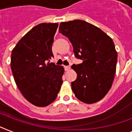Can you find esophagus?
Returning <instances> with one entry per match:
<instances>
[{
    "instance_id": "esophagus-1",
    "label": "esophagus",
    "mask_w": 132,
    "mask_h": 132,
    "mask_svg": "<svg viewBox=\"0 0 132 132\" xmlns=\"http://www.w3.org/2000/svg\"><path fill=\"white\" fill-rule=\"evenodd\" d=\"M64 68H65V71H68L70 69L71 67L70 66H64Z\"/></svg>"
}]
</instances>
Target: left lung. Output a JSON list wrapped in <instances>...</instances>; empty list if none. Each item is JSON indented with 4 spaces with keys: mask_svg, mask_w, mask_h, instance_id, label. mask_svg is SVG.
Returning a JSON list of instances; mask_svg holds the SVG:
<instances>
[{
    "mask_svg": "<svg viewBox=\"0 0 132 132\" xmlns=\"http://www.w3.org/2000/svg\"><path fill=\"white\" fill-rule=\"evenodd\" d=\"M59 33L72 44L75 56L82 63L73 65L78 74L71 82L76 98L92 104L101 101L111 88L117 61L113 40L96 26L82 20L60 23Z\"/></svg>",
    "mask_w": 132,
    "mask_h": 132,
    "instance_id": "obj_1",
    "label": "left lung"
}]
</instances>
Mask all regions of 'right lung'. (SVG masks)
Returning <instances> with one entry per match:
<instances>
[{
  "label": "right lung",
  "mask_w": 132,
  "mask_h": 132,
  "mask_svg": "<svg viewBox=\"0 0 132 132\" xmlns=\"http://www.w3.org/2000/svg\"><path fill=\"white\" fill-rule=\"evenodd\" d=\"M59 24L43 23L34 27L17 42L11 67L17 86L29 103L46 106L56 99L63 84V66L48 62Z\"/></svg>",
  "instance_id": "obj_1"
}]
</instances>
